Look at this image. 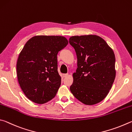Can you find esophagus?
Returning a JSON list of instances; mask_svg holds the SVG:
<instances>
[{"label":"esophagus","mask_w":132,"mask_h":132,"mask_svg":"<svg viewBox=\"0 0 132 132\" xmlns=\"http://www.w3.org/2000/svg\"><path fill=\"white\" fill-rule=\"evenodd\" d=\"M63 76H64V77L65 78V77H68V73H65V74H64Z\"/></svg>","instance_id":"esophagus-1"}]
</instances>
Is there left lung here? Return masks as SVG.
I'll return each mask as SVG.
<instances>
[{
  "label": "left lung",
  "mask_w": 132,
  "mask_h": 132,
  "mask_svg": "<svg viewBox=\"0 0 132 132\" xmlns=\"http://www.w3.org/2000/svg\"><path fill=\"white\" fill-rule=\"evenodd\" d=\"M69 42L75 50L78 66L72 75L71 93L84 104L101 102L109 93L116 75L114 51L95 35L71 36Z\"/></svg>",
  "instance_id": "8db88e82"
}]
</instances>
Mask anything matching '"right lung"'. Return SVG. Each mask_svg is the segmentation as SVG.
I'll return each instance as SVG.
<instances>
[{"label": "right lung", "instance_id": "1", "mask_svg": "<svg viewBox=\"0 0 132 132\" xmlns=\"http://www.w3.org/2000/svg\"><path fill=\"white\" fill-rule=\"evenodd\" d=\"M68 41L61 36L32 37L21 51L17 62L18 83L25 95L37 104L55 96L61 85L57 71V54Z\"/></svg>", "mask_w": 132, "mask_h": 132}]
</instances>
